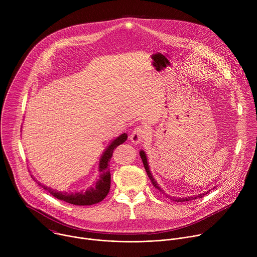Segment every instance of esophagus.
<instances>
[{
	"label": "esophagus",
	"mask_w": 257,
	"mask_h": 257,
	"mask_svg": "<svg viewBox=\"0 0 257 257\" xmlns=\"http://www.w3.org/2000/svg\"><path fill=\"white\" fill-rule=\"evenodd\" d=\"M148 136V130H146L145 127H142V126H138L136 127L131 135H130V140L134 143V144H138L140 142L143 141V139Z\"/></svg>",
	"instance_id": "obj_1"
}]
</instances>
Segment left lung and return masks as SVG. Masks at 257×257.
Returning <instances> with one entry per match:
<instances>
[{
  "label": "left lung",
  "instance_id": "left-lung-1",
  "mask_svg": "<svg viewBox=\"0 0 257 257\" xmlns=\"http://www.w3.org/2000/svg\"><path fill=\"white\" fill-rule=\"evenodd\" d=\"M139 155H140V158H141L142 163H143V165H144V169H145L146 173H148V176L150 177V179H151V181H152V183H153V185H154L158 190H160L161 192L165 193V192L161 189V187L159 186V184L157 183V181L155 180V178L153 177V175H152V173H151V170H150V167H149V163H148V159H146V155H145V153H144L143 151H140ZM209 191H210V190H208V191H206V192H204V193H200V194H198V195H193V196H191V197H184V198H180V197H179V198H178V197H173V198H172V197H170V196H168V195H167V197H170L173 201H177V202L189 201V200H192V199L201 198V197H203L205 194H207Z\"/></svg>",
  "mask_w": 257,
  "mask_h": 257
}]
</instances>
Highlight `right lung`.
<instances>
[{"label":"right lung","mask_w":257,"mask_h":257,"mask_svg":"<svg viewBox=\"0 0 257 257\" xmlns=\"http://www.w3.org/2000/svg\"><path fill=\"white\" fill-rule=\"evenodd\" d=\"M127 134L123 133L120 136H118L116 139H114L111 144H109L105 151L103 152L99 164H98V171L100 173L98 180L93 184L92 187L88 188L86 191L76 192V193H67V192H61L54 190L53 188H50L48 186L42 185L39 183L45 190L49 191L54 197L63 200L65 202L74 204V205H92L95 203H98L101 201L108 193L109 187H111V174H109L108 169V163L112 158L114 150L126 141Z\"/></svg>","instance_id":"obj_1"}]
</instances>
